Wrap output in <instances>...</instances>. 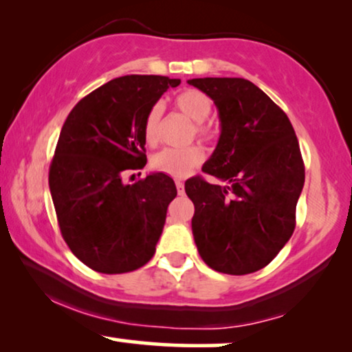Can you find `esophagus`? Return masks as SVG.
Returning a JSON list of instances; mask_svg holds the SVG:
<instances>
[{
    "mask_svg": "<svg viewBox=\"0 0 352 352\" xmlns=\"http://www.w3.org/2000/svg\"><path fill=\"white\" fill-rule=\"evenodd\" d=\"M175 186H177V193H179V195H184L185 193V185L182 184L180 180L175 182Z\"/></svg>",
    "mask_w": 352,
    "mask_h": 352,
    "instance_id": "obj_1",
    "label": "esophagus"
}]
</instances>
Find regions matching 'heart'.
<instances>
[{"label":"heart","mask_w":352,"mask_h":352,"mask_svg":"<svg viewBox=\"0 0 352 352\" xmlns=\"http://www.w3.org/2000/svg\"><path fill=\"white\" fill-rule=\"evenodd\" d=\"M177 109L185 114L191 122H195V135L198 138L209 140L212 138V129L206 124L212 104L210 100L203 91L188 88L184 90L173 100ZM161 104L151 106L143 122V137L149 146H156L159 143V127H161ZM204 161V153L199 146H188L184 149H164V151L154 154L151 159V167L156 172L166 173L172 179H185L188 177L193 168Z\"/></svg>","instance_id":"obj_1"}]
</instances>
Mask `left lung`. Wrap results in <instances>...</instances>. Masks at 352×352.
Returning <instances> with one entry per match:
<instances>
[{"instance_id": "8db88e82", "label": "left lung", "mask_w": 352, "mask_h": 352, "mask_svg": "<svg viewBox=\"0 0 352 352\" xmlns=\"http://www.w3.org/2000/svg\"><path fill=\"white\" fill-rule=\"evenodd\" d=\"M217 106L220 138L203 177L185 182L195 204L191 219L199 256L210 269L246 275L264 269L296 227L304 162L292 122L245 78H191Z\"/></svg>"}]
</instances>
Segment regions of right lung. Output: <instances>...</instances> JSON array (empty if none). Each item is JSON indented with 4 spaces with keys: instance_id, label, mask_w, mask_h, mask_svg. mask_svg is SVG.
Returning <instances> with one entry per match:
<instances>
[{
    "instance_id": "obj_1",
    "label": "right lung",
    "mask_w": 352,
    "mask_h": 352,
    "mask_svg": "<svg viewBox=\"0 0 352 352\" xmlns=\"http://www.w3.org/2000/svg\"><path fill=\"white\" fill-rule=\"evenodd\" d=\"M179 78L125 75L82 98L60 130L50 191L64 241L101 274H125L151 259L177 196L170 177L153 172L127 185L125 170L146 166L143 122Z\"/></svg>"
}]
</instances>
